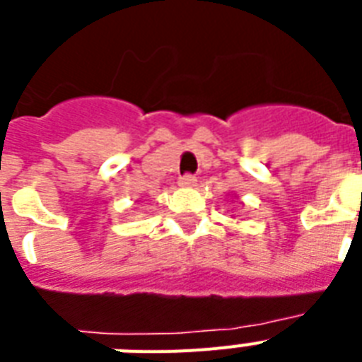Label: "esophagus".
<instances>
[{"mask_svg": "<svg viewBox=\"0 0 362 362\" xmlns=\"http://www.w3.org/2000/svg\"><path fill=\"white\" fill-rule=\"evenodd\" d=\"M178 184H180L182 187H193L195 184H197V178H195L193 175H184V176H180Z\"/></svg>", "mask_w": 362, "mask_h": 362, "instance_id": "obj_1", "label": "esophagus"}]
</instances>
